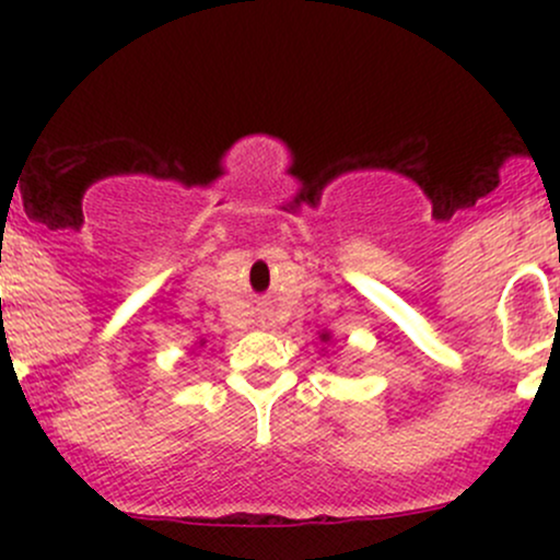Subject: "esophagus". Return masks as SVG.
Listing matches in <instances>:
<instances>
[{
  "instance_id": "34e87169",
  "label": "esophagus",
  "mask_w": 560,
  "mask_h": 560,
  "mask_svg": "<svg viewBox=\"0 0 560 560\" xmlns=\"http://www.w3.org/2000/svg\"><path fill=\"white\" fill-rule=\"evenodd\" d=\"M258 326H260V329H273L276 318L271 316V313H262V316L258 318Z\"/></svg>"
}]
</instances>
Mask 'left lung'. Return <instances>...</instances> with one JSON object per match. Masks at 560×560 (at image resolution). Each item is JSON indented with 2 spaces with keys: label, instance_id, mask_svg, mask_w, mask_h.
<instances>
[{
  "label": "left lung",
  "instance_id": "left-lung-1",
  "mask_svg": "<svg viewBox=\"0 0 560 560\" xmlns=\"http://www.w3.org/2000/svg\"><path fill=\"white\" fill-rule=\"evenodd\" d=\"M329 339H331L329 331H320V342H329Z\"/></svg>",
  "mask_w": 560,
  "mask_h": 560
}]
</instances>
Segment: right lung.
Listing matches in <instances>:
<instances>
[{
    "instance_id": "right-lung-1",
    "label": "right lung",
    "mask_w": 560,
    "mask_h": 560,
    "mask_svg": "<svg viewBox=\"0 0 560 560\" xmlns=\"http://www.w3.org/2000/svg\"><path fill=\"white\" fill-rule=\"evenodd\" d=\"M199 345H205V342H199Z\"/></svg>"
}]
</instances>
